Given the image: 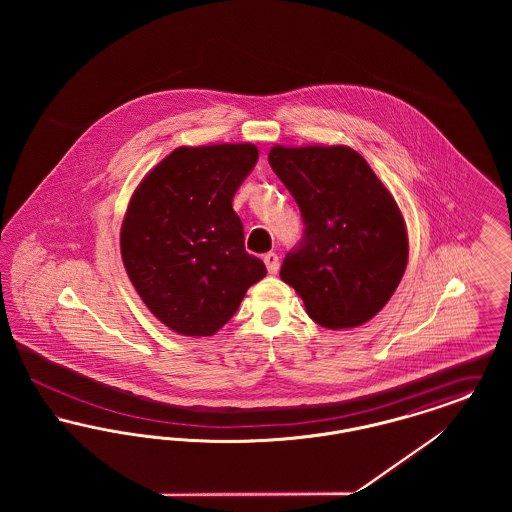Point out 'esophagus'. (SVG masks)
<instances>
[{
  "label": "esophagus",
  "mask_w": 512,
  "mask_h": 512,
  "mask_svg": "<svg viewBox=\"0 0 512 512\" xmlns=\"http://www.w3.org/2000/svg\"><path fill=\"white\" fill-rule=\"evenodd\" d=\"M263 261H265V265H267L268 274H276V272H278L280 261H278V255H276V253H272V251L265 253Z\"/></svg>",
  "instance_id": "esophagus-1"
}]
</instances>
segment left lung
I'll return each instance as SVG.
<instances>
[{
	"label": "left lung",
	"instance_id": "left-lung-1",
	"mask_svg": "<svg viewBox=\"0 0 512 512\" xmlns=\"http://www.w3.org/2000/svg\"><path fill=\"white\" fill-rule=\"evenodd\" d=\"M268 163L305 226L280 278L320 326L365 324L390 301L407 267V228L395 199L351 147L274 146Z\"/></svg>",
	"mask_w": 512,
	"mask_h": 512
}]
</instances>
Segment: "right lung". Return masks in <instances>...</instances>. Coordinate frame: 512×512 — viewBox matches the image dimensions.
<instances>
[{
  "instance_id": "1",
  "label": "right lung",
  "mask_w": 512,
  "mask_h": 512,
  "mask_svg": "<svg viewBox=\"0 0 512 512\" xmlns=\"http://www.w3.org/2000/svg\"><path fill=\"white\" fill-rule=\"evenodd\" d=\"M257 159L253 144L178 147L130 199L122 263L147 309L182 336L219 332L267 274L232 209Z\"/></svg>"
}]
</instances>
